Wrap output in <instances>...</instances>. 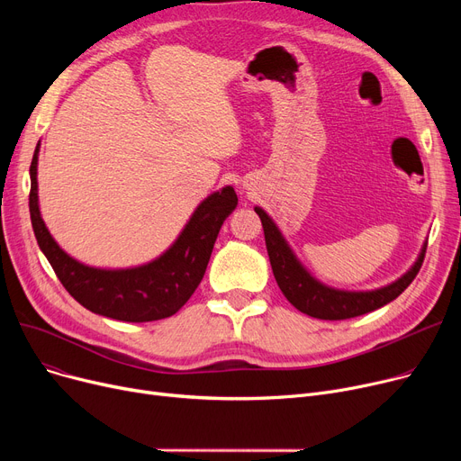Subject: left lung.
<instances>
[{
  "instance_id": "left-lung-1",
  "label": "left lung",
  "mask_w": 461,
  "mask_h": 461,
  "mask_svg": "<svg viewBox=\"0 0 461 461\" xmlns=\"http://www.w3.org/2000/svg\"><path fill=\"white\" fill-rule=\"evenodd\" d=\"M254 211L261 218L265 245H267V254L278 287L289 303L312 318L338 321L377 310L394 301L415 280L417 273L422 267L426 243L422 245L417 261L411 265V269L391 284L370 289V292H346V289L330 287L310 275V271L297 259L292 247L287 245L285 237L282 235L273 218L261 207H254Z\"/></svg>"
}]
</instances>
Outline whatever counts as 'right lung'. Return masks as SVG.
I'll return each instance as SVG.
<instances>
[{"mask_svg":"<svg viewBox=\"0 0 461 461\" xmlns=\"http://www.w3.org/2000/svg\"><path fill=\"white\" fill-rule=\"evenodd\" d=\"M41 141L30 166V214L39 249L67 292L84 308L117 321L145 323L174 316L200 285L226 218L237 207L233 186L212 192L192 212L174 245L149 263L129 269L91 267L68 256L48 231L39 207Z\"/></svg>","mask_w":461,"mask_h":461,"instance_id":"obj_1","label":"right lung"}]
</instances>
